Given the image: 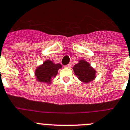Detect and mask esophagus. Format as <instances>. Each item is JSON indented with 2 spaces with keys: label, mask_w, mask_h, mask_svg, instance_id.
Here are the masks:
<instances>
[{
  "label": "esophagus",
  "mask_w": 130,
  "mask_h": 130,
  "mask_svg": "<svg viewBox=\"0 0 130 130\" xmlns=\"http://www.w3.org/2000/svg\"><path fill=\"white\" fill-rule=\"evenodd\" d=\"M66 68H70L72 67V64H71V63H70V64H68V65H66Z\"/></svg>",
  "instance_id": "34e87169"
}]
</instances>
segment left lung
I'll return each instance as SVG.
<instances>
[{
  "label": "left lung",
  "mask_w": 130,
  "mask_h": 130,
  "mask_svg": "<svg viewBox=\"0 0 130 130\" xmlns=\"http://www.w3.org/2000/svg\"><path fill=\"white\" fill-rule=\"evenodd\" d=\"M72 68L79 80L84 84H88L93 81L97 76V71L88 62L84 59L79 60L78 63L75 64Z\"/></svg>",
  "instance_id": "1"
}]
</instances>
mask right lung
Returning <instances> with one entry per match:
<instances>
[{"mask_svg":"<svg viewBox=\"0 0 130 130\" xmlns=\"http://www.w3.org/2000/svg\"><path fill=\"white\" fill-rule=\"evenodd\" d=\"M62 68L60 63L55 64L50 60H46L35 70V77L37 81L50 85L53 78L58 74V70Z\"/></svg>","mask_w":130,"mask_h":130,"instance_id":"right-lung-1","label":"right lung"}]
</instances>
